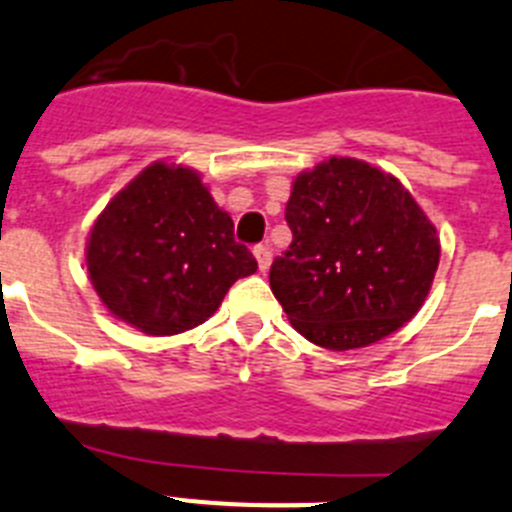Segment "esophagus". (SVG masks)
Segmentation results:
<instances>
[{"label": "esophagus", "instance_id": "34e87169", "mask_svg": "<svg viewBox=\"0 0 512 512\" xmlns=\"http://www.w3.org/2000/svg\"><path fill=\"white\" fill-rule=\"evenodd\" d=\"M255 260H257V267H260L262 273H265L267 267H270V262H273V252H270V247L257 245L255 247Z\"/></svg>", "mask_w": 512, "mask_h": 512}]
</instances>
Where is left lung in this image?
<instances>
[{"label": "left lung", "instance_id": "1", "mask_svg": "<svg viewBox=\"0 0 512 512\" xmlns=\"http://www.w3.org/2000/svg\"><path fill=\"white\" fill-rule=\"evenodd\" d=\"M285 222L293 242L270 267V288L308 342L370 347L421 311L439 234L393 173L334 155L298 173Z\"/></svg>", "mask_w": 512, "mask_h": 512}]
</instances>
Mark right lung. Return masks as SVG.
I'll list each match as a JSON object with an SVG mask.
<instances>
[{
	"mask_svg": "<svg viewBox=\"0 0 512 512\" xmlns=\"http://www.w3.org/2000/svg\"><path fill=\"white\" fill-rule=\"evenodd\" d=\"M86 270L112 316L142 334L173 336L214 316L257 262L199 173L155 160L96 216Z\"/></svg>",
	"mask_w": 512,
	"mask_h": 512,
	"instance_id": "add662e5",
	"label": "right lung"
}]
</instances>
